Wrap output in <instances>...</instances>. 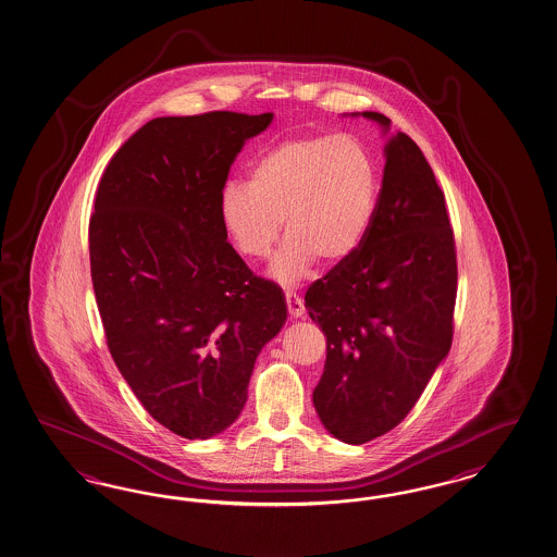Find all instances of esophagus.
<instances>
[{"label": "esophagus", "instance_id": "esophagus-1", "mask_svg": "<svg viewBox=\"0 0 557 557\" xmlns=\"http://www.w3.org/2000/svg\"><path fill=\"white\" fill-rule=\"evenodd\" d=\"M286 304L287 310H289V314L294 318L304 317V312H306V308H304V300H301L300 296H296L294 292H286Z\"/></svg>", "mask_w": 557, "mask_h": 557}]
</instances>
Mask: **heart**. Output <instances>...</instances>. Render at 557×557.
<instances>
[{"label": "heart", "instance_id": "obj_1", "mask_svg": "<svg viewBox=\"0 0 557 557\" xmlns=\"http://www.w3.org/2000/svg\"><path fill=\"white\" fill-rule=\"evenodd\" d=\"M379 164L367 144L352 136L300 134L257 158L249 181L226 182L219 221L240 256H270L287 237L270 273L284 286L308 277L318 261L334 268L361 249L375 221Z\"/></svg>", "mask_w": 557, "mask_h": 557}]
</instances>
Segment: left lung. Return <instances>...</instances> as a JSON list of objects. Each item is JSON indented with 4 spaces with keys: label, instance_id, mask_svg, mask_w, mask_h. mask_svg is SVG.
I'll list each match as a JSON object with an SVG mask.
<instances>
[{
    "label": "left lung",
    "instance_id": "8db88e82",
    "mask_svg": "<svg viewBox=\"0 0 557 557\" xmlns=\"http://www.w3.org/2000/svg\"><path fill=\"white\" fill-rule=\"evenodd\" d=\"M362 117L389 132L385 115ZM456 284L444 193L418 144L397 132L361 249L304 298L329 345L312 399L332 436L364 444L404 421L450 352Z\"/></svg>",
    "mask_w": 557,
    "mask_h": 557
}]
</instances>
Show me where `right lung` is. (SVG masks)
Returning a JSON list of instances; mask_svg holds the SVG:
<instances>
[{
  "mask_svg": "<svg viewBox=\"0 0 557 557\" xmlns=\"http://www.w3.org/2000/svg\"><path fill=\"white\" fill-rule=\"evenodd\" d=\"M273 113L158 117L107 164L89 221L107 346L153 420L188 440L225 432L257 355L287 318L282 287L226 240L219 195Z\"/></svg>",
  "mask_w": 557,
  "mask_h": 557,
  "instance_id": "1",
  "label": "right lung"
}]
</instances>
